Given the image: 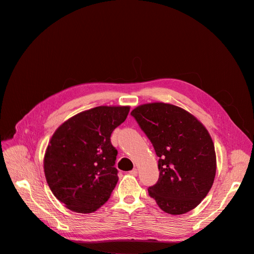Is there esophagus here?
I'll return each mask as SVG.
<instances>
[{"mask_svg":"<svg viewBox=\"0 0 254 254\" xmlns=\"http://www.w3.org/2000/svg\"><path fill=\"white\" fill-rule=\"evenodd\" d=\"M129 174L134 175V176H137V175H138V169H132V170L129 172Z\"/></svg>","mask_w":254,"mask_h":254,"instance_id":"esophagus-1","label":"esophagus"}]
</instances>
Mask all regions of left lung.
I'll use <instances>...</instances> for the list:
<instances>
[{"label":"left lung","mask_w":254,"mask_h":254,"mask_svg":"<svg viewBox=\"0 0 254 254\" xmlns=\"http://www.w3.org/2000/svg\"><path fill=\"white\" fill-rule=\"evenodd\" d=\"M152 143L159 177L148 188L163 211L180 215L194 209L214 182L216 155L206 127L180 107L150 103L130 112Z\"/></svg>","instance_id":"1"}]
</instances>
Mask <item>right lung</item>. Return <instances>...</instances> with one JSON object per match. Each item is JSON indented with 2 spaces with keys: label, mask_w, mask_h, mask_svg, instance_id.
I'll use <instances>...</instances> for the list:
<instances>
[{
  "label": "right lung",
  "mask_w": 254,
  "mask_h": 254,
  "mask_svg": "<svg viewBox=\"0 0 254 254\" xmlns=\"http://www.w3.org/2000/svg\"><path fill=\"white\" fill-rule=\"evenodd\" d=\"M128 106H99L71 117L55 131L44 156L52 193L77 213H91L108 201L117 184L112 131L127 119Z\"/></svg>",
  "instance_id": "1"
}]
</instances>
